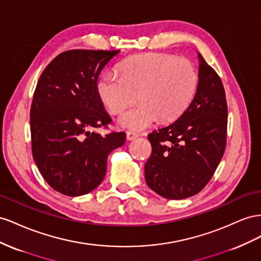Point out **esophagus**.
Returning <instances> with one entry per match:
<instances>
[{"mask_svg":"<svg viewBox=\"0 0 261 261\" xmlns=\"http://www.w3.org/2000/svg\"><path fill=\"white\" fill-rule=\"evenodd\" d=\"M138 137H139V133H137V132H133V131L126 132V139L128 140H135Z\"/></svg>","mask_w":261,"mask_h":261,"instance_id":"34e87169","label":"esophagus"}]
</instances>
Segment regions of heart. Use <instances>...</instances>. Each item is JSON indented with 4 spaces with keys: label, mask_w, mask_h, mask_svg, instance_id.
<instances>
[{
    "label": "heart",
    "mask_w": 261,
    "mask_h": 261,
    "mask_svg": "<svg viewBox=\"0 0 261 261\" xmlns=\"http://www.w3.org/2000/svg\"><path fill=\"white\" fill-rule=\"evenodd\" d=\"M199 83L196 66L187 59L146 52L121 65V75L103 72L97 93L111 114H118L137 98L140 100L119 117L124 129L143 130L160 118L172 121L179 117L195 97Z\"/></svg>",
    "instance_id": "obj_1"
}]
</instances>
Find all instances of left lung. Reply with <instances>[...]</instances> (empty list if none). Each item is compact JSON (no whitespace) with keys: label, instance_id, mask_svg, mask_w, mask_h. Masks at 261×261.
Returning a JSON list of instances; mask_svg holds the SVG:
<instances>
[{"label":"left lung","instance_id":"8db88e82","mask_svg":"<svg viewBox=\"0 0 261 261\" xmlns=\"http://www.w3.org/2000/svg\"><path fill=\"white\" fill-rule=\"evenodd\" d=\"M199 58L195 97L176 121L147 136L152 154L144 166L148 187L166 199L197 195L210 181L226 146L227 105L218 73Z\"/></svg>","mask_w":261,"mask_h":261}]
</instances>
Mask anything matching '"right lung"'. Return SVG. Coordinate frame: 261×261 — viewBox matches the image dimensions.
I'll use <instances>...</instances> for the list:
<instances>
[{"instance_id": "1", "label": "right lung", "mask_w": 261, "mask_h": 261, "mask_svg": "<svg viewBox=\"0 0 261 261\" xmlns=\"http://www.w3.org/2000/svg\"><path fill=\"white\" fill-rule=\"evenodd\" d=\"M119 50L64 51L37 83L31 108L32 151L51 188L65 196L86 195L106 175L107 158L125 142L124 132L101 136L111 118L97 93V80Z\"/></svg>"}]
</instances>
